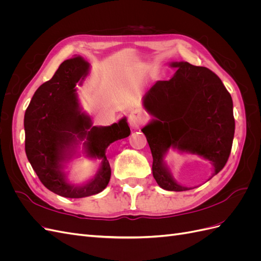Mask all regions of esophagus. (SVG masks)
Wrapping results in <instances>:
<instances>
[{
    "label": "esophagus",
    "instance_id": "1",
    "mask_svg": "<svg viewBox=\"0 0 261 261\" xmlns=\"http://www.w3.org/2000/svg\"><path fill=\"white\" fill-rule=\"evenodd\" d=\"M146 122V116L140 111H132L128 114V123L133 128H139Z\"/></svg>",
    "mask_w": 261,
    "mask_h": 261
}]
</instances>
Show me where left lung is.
<instances>
[{
	"label": "left lung",
	"mask_w": 261,
	"mask_h": 261,
	"mask_svg": "<svg viewBox=\"0 0 261 261\" xmlns=\"http://www.w3.org/2000/svg\"><path fill=\"white\" fill-rule=\"evenodd\" d=\"M170 81H158L144 96L143 103L155 118L141 129L151 150L152 174L160 187L183 192L163 163L170 147L198 154L215 165V175L231 153L235 121L233 101L218 75L207 67L187 62Z\"/></svg>",
	"instance_id": "left-lung-1"
}]
</instances>
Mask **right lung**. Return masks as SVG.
Returning <instances> with one entry per match:
<instances>
[{
  "label": "right lung",
  "instance_id": "1",
  "mask_svg": "<svg viewBox=\"0 0 261 261\" xmlns=\"http://www.w3.org/2000/svg\"><path fill=\"white\" fill-rule=\"evenodd\" d=\"M88 70L89 63L81 55L63 62L51 80L36 90L23 118L25 150L31 167L49 191L67 198H82L103 191L111 177L106 149L130 134L126 118L107 127H92L90 118L78 110L75 86ZM77 138L87 139L89 154L102 159L96 177L81 188L68 186L59 172L65 148Z\"/></svg>",
  "mask_w": 261,
  "mask_h": 261
}]
</instances>
